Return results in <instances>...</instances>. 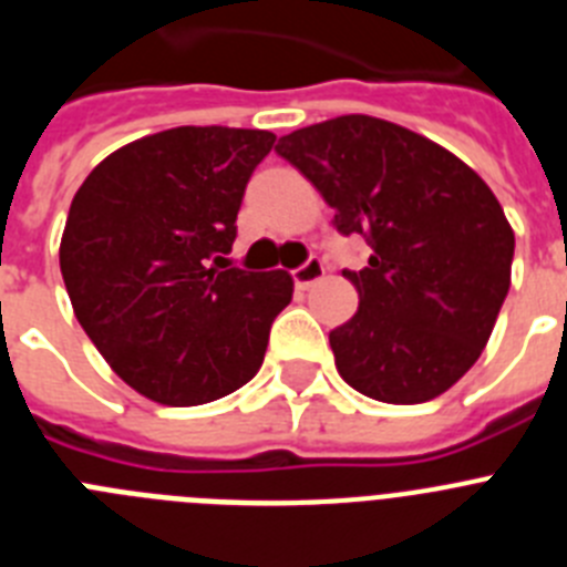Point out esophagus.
Returning a JSON list of instances; mask_svg holds the SVG:
<instances>
[{
    "mask_svg": "<svg viewBox=\"0 0 567 567\" xmlns=\"http://www.w3.org/2000/svg\"><path fill=\"white\" fill-rule=\"evenodd\" d=\"M323 275H327V267H323V260H320V258H309L307 264H303V267H298L292 272L295 287H298V289L315 287L318 280H323Z\"/></svg>",
    "mask_w": 567,
    "mask_h": 567,
    "instance_id": "esophagus-1",
    "label": "esophagus"
}]
</instances>
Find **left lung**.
I'll use <instances>...</instances> for the list:
<instances>
[{
	"label": "left lung",
	"instance_id": "obj_1",
	"mask_svg": "<svg viewBox=\"0 0 567 567\" xmlns=\"http://www.w3.org/2000/svg\"><path fill=\"white\" fill-rule=\"evenodd\" d=\"M369 267L343 272L358 312L329 332L340 378L380 403L449 392L477 363L511 287L514 229L497 195L437 142L374 115H338L284 135Z\"/></svg>",
	"mask_w": 567,
	"mask_h": 567
}]
</instances>
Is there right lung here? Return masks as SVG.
Returning <instances> with one entry per match:
<instances>
[{
    "label": "right lung",
    "mask_w": 567,
    "mask_h": 567,
    "mask_svg": "<svg viewBox=\"0 0 567 567\" xmlns=\"http://www.w3.org/2000/svg\"><path fill=\"white\" fill-rule=\"evenodd\" d=\"M275 133L173 127L110 153L70 204L59 267L76 320L130 389L162 405L227 398L258 374L292 300L284 269H224Z\"/></svg>",
    "instance_id": "1"
}]
</instances>
